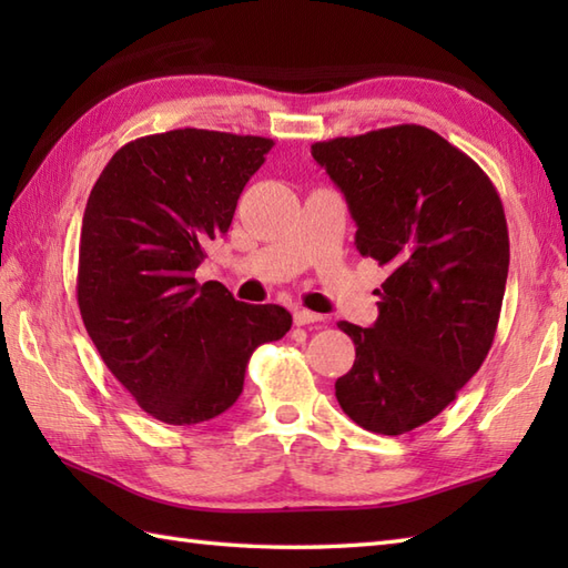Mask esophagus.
I'll return each mask as SVG.
<instances>
[{
	"mask_svg": "<svg viewBox=\"0 0 568 568\" xmlns=\"http://www.w3.org/2000/svg\"><path fill=\"white\" fill-rule=\"evenodd\" d=\"M293 320H295L297 327H305V324L320 322V315H315V312H310V310H295L293 312Z\"/></svg>",
	"mask_w": 568,
	"mask_h": 568,
	"instance_id": "1",
	"label": "esophagus"
}]
</instances>
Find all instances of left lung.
<instances>
[{"mask_svg":"<svg viewBox=\"0 0 568 568\" xmlns=\"http://www.w3.org/2000/svg\"><path fill=\"white\" fill-rule=\"evenodd\" d=\"M312 159L344 192L361 256L388 268L373 327L339 322L356 361L336 400L358 427L395 437L437 417L490 352L510 265L503 202L427 126L317 141Z\"/></svg>","mask_w":568,"mask_h":568,"instance_id":"left-lung-1","label":"left lung"}]
</instances>
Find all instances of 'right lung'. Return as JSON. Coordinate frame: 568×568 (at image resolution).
Segmentation results:
<instances>
[{"label": "right lung", "mask_w": 568, "mask_h": 568, "mask_svg": "<svg viewBox=\"0 0 568 568\" xmlns=\"http://www.w3.org/2000/svg\"><path fill=\"white\" fill-rule=\"evenodd\" d=\"M271 146L207 129L143 136L112 155L90 192L78 263L84 329L114 378L165 425L232 407L251 354L293 324L281 305H246L222 283L195 281Z\"/></svg>", "instance_id": "add662e5"}]
</instances>
